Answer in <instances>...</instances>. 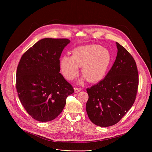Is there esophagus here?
I'll return each instance as SVG.
<instances>
[{"label":"esophagus","mask_w":152,"mask_h":152,"mask_svg":"<svg viewBox=\"0 0 152 152\" xmlns=\"http://www.w3.org/2000/svg\"><path fill=\"white\" fill-rule=\"evenodd\" d=\"M81 90H82V89L80 88H77V87L75 88V93H79Z\"/></svg>","instance_id":"obj_1"}]
</instances>
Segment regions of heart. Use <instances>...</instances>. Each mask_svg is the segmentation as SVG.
Listing matches in <instances>:
<instances>
[{
    "instance_id": "1",
    "label": "heart",
    "mask_w": 152,
    "mask_h": 152,
    "mask_svg": "<svg viewBox=\"0 0 152 152\" xmlns=\"http://www.w3.org/2000/svg\"><path fill=\"white\" fill-rule=\"evenodd\" d=\"M111 62L109 50L99 45H91L74 49L72 56L65 55L60 60V69L64 77L73 80L79 75V67L82 73L89 82L100 80L106 75Z\"/></svg>"
}]
</instances>
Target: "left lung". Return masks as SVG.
Segmentation results:
<instances>
[{"mask_svg": "<svg viewBox=\"0 0 152 152\" xmlns=\"http://www.w3.org/2000/svg\"><path fill=\"white\" fill-rule=\"evenodd\" d=\"M116 59L105 77L86 89V111L96 125L108 127L117 123L131 109L137 94L139 78L136 62L118 42Z\"/></svg>", "mask_w": 152, "mask_h": 152, "instance_id": "obj_1", "label": "left lung"}]
</instances>
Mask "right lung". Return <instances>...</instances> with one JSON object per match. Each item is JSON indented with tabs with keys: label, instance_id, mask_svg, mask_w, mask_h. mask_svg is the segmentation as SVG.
I'll use <instances>...</instances> for the list:
<instances>
[{
	"label": "right lung",
	"instance_id": "obj_1",
	"mask_svg": "<svg viewBox=\"0 0 152 152\" xmlns=\"http://www.w3.org/2000/svg\"><path fill=\"white\" fill-rule=\"evenodd\" d=\"M70 41L43 38L21 56L16 73L18 98L34 119L46 122L62 111L67 97L74 93L60 72L59 58Z\"/></svg>",
	"mask_w": 152,
	"mask_h": 152
}]
</instances>
